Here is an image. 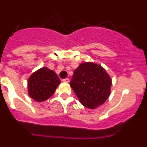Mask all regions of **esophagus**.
<instances>
[{
    "label": "esophagus",
    "mask_w": 147,
    "mask_h": 147,
    "mask_svg": "<svg viewBox=\"0 0 147 147\" xmlns=\"http://www.w3.org/2000/svg\"><path fill=\"white\" fill-rule=\"evenodd\" d=\"M63 82H65V83H68V82H69V79H67V78H66V79H64V80H63Z\"/></svg>",
    "instance_id": "1"
}]
</instances>
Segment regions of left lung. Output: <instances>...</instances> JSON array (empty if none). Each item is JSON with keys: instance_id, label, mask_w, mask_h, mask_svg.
<instances>
[{"instance_id": "obj_1", "label": "left lung", "mask_w": 147, "mask_h": 147, "mask_svg": "<svg viewBox=\"0 0 147 147\" xmlns=\"http://www.w3.org/2000/svg\"><path fill=\"white\" fill-rule=\"evenodd\" d=\"M70 85L80 103L93 110L109 98L112 80L101 65L85 62L75 69Z\"/></svg>"}]
</instances>
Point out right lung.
Listing matches in <instances>:
<instances>
[{
	"label": "right lung",
	"mask_w": 147,
	"mask_h": 147,
	"mask_svg": "<svg viewBox=\"0 0 147 147\" xmlns=\"http://www.w3.org/2000/svg\"><path fill=\"white\" fill-rule=\"evenodd\" d=\"M57 74L46 67L34 72L28 79V93L32 99L42 102L49 99L60 84Z\"/></svg>",
	"instance_id": "obj_1"
}]
</instances>
